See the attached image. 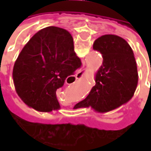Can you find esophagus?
Instances as JSON below:
<instances>
[{"label":"esophagus","instance_id":"34e87169","mask_svg":"<svg viewBox=\"0 0 151 151\" xmlns=\"http://www.w3.org/2000/svg\"><path fill=\"white\" fill-rule=\"evenodd\" d=\"M84 70H85V69H83L82 70H81V71L79 72L78 75H77V76H78V77H82V76H84V73H85ZM78 79H79V78H77V76H76V77H70V78L69 79L70 81H69L68 82H73V83H74V82H75L76 81H77ZM68 82H66V84H69Z\"/></svg>","mask_w":151,"mask_h":151}]
</instances>
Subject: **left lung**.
Masks as SVG:
<instances>
[{
	"instance_id": "1",
	"label": "left lung",
	"mask_w": 151,
	"mask_h": 151,
	"mask_svg": "<svg viewBox=\"0 0 151 151\" xmlns=\"http://www.w3.org/2000/svg\"><path fill=\"white\" fill-rule=\"evenodd\" d=\"M93 50L103 61L96 75L95 86L78 107H91L107 112L123 104L127 94L133 95L138 84V70L134 52L123 38L106 34L95 40Z\"/></svg>"
}]
</instances>
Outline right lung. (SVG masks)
Returning a JSON list of instances; mask_svg holds the SVG:
<instances>
[{"label":"right lung","instance_id":"obj_1","mask_svg":"<svg viewBox=\"0 0 151 151\" xmlns=\"http://www.w3.org/2000/svg\"><path fill=\"white\" fill-rule=\"evenodd\" d=\"M81 65L71 34L47 27L35 33L18 55L12 73L15 87L32 94L40 111L50 112L59 106L57 89Z\"/></svg>","mask_w":151,"mask_h":151}]
</instances>
